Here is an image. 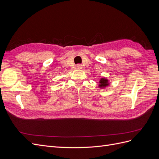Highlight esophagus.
Here are the masks:
<instances>
[{"label":"esophagus","instance_id":"34e87169","mask_svg":"<svg viewBox=\"0 0 159 159\" xmlns=\"http://www.w3.org/2000/svg\"><path fill=\"white\" fill-rule=\"evenodd\" d=\"M76 68H78V69H81L82 68V65L81 64H78L76 66Z\"/></svg>","mask_w":159,"mask_h":159}]
</instances>
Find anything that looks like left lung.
<instances>
[{"label":"left lung","instance_id":"left-lung-1","mask_svg":"<svg viewBox=\"0 0 159 159\" xmlns=\"http://www.w3.org/2000/svg\"><path fill=\"white\" fill-rule=\"evenodd\" d=\"M109 85L108 84V80L107 79H105V78H102L99 81V87L100 88H104V87H106Z\"/></svg>","mask_w":159,"mask_h":159}]
</instances>
